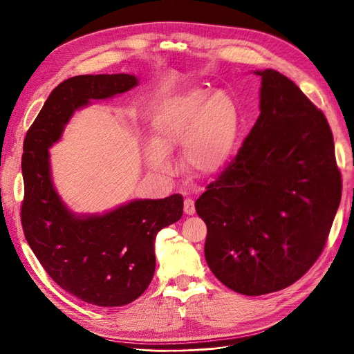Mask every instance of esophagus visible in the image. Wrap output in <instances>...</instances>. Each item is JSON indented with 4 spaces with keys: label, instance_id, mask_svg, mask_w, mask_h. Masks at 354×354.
Listing matches in <instances>:
<instances>
[{
    "label": "esophagus",
    "instance_id": "34e87169",
    "mask_svg": "<svg viewBox=\"0 0 354 354\" xmlns=\"http://www.w3.org/2000/svg\"><path fill=\"white\" fill-rule=\"evenodd\" d=\"M183 211L188 215H194L195 214V203L192 198H187L185 201H183Z\"/></svg>",
    "mask_w": 354,
    "mask_h": 354
}]
</instances>
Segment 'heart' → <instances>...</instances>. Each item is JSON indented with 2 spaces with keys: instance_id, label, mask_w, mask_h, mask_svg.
<instances>
[{
  "instance_id": "heart-1",
  "label": "heart",
  "mask_w": 354,
  "mask_h": 354,
  "mask_svg": "<svg viewBox=\"0 0 354 354\" xmlns=\"http://www.w3.org/2000/svg\"><path fill=\"white\" fill-rule=\"evenodd\" d=\"M150 126L155 140L142 145L151 171L171 169L169 151L183 149L182 159L196 178L221 174L236 151L241 118L234 98L225 91L194 88L163 100L153 111Z\"/></svg>"
}]
</instances>
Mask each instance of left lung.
<instances>
[{"label": "left lung", "instance_id": "left-lung-1", "mask_svg": "<svg viewBox=\"0 0 354 354\" xmlns=\"http://www.w3.org/2000/svg\"><path fill=\"white\" fill-rule=\"evenodd\" d=\"M260 115L234 162L195 201L205 260L220 282L257 297L304 276L327 241L342 199L333 133L304 92L273 69Z\"/></svg>", "mask_w": 354, "mask_h": 354}]
</instances>
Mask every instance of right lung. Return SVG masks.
<instances>
[{
  "mask_svg": "<svg viewBox=\"0 0 354 354\" xmlns=\"http://www.w3.org/2000/svg\"><path fill=\"white\" fill-rule=\"evenodd\" d=\"M136 85L139 80L129 73L73 76L52 91L24 139L26 240L60 288L98 306L127 305L147 289L156 268V234L182 217L183 198L133 199L104 214H76L53 185L49 149L75 111Z\"/></svg>",
  "mask_w": 354,
  "mask_h": 354,
  "instance_id": "add662e5",
  "label": "right lung"
}]
</instances>
